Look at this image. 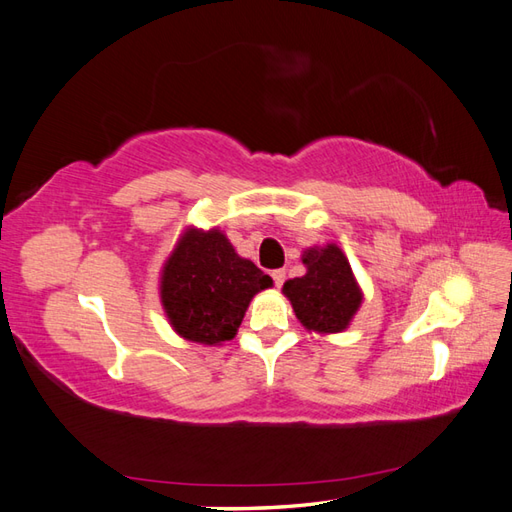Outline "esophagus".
I'll return each instance as SVG.
<instances>
[{"mask_svg":"<svg viewBox=\"0 0 512 512\" xmlns=\"http://www.w3.org/2000/svg\"><path fill=\"white\" fill-rule=\"evenodd\" d=\"M271 278H273V282H276V286L280 289V286L284 284V280H286V271L284 269H276L271 273Z\"/></svg>","mask_w":512,"mask_h":512,"instance_id":"obj_1","label":"esophagus"}]
</instances>
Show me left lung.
Returning a JSON list of instances; mask_svg holds the SVG:
<instances>
[{"label":"left lung","mask_w":512,"mask_h":512,"mask_svg":"<svg viewBox=\"0 0 512 512\" xmlns=\"http://www.w3.org/2000/svg\"><path fill=\"white\" fill-rule=\"evenodd\" d=\"M302 263L306 276L286 280L282 286L295 317L310 332H343L363 304V291L354 278L350 260L341 247L328 243L306 249Z\"/></svg>","instance_id":"1"}]
</instances>
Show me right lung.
Returning <instances> with one entry per match:
<instances>
[{
  "mask_svg": "<svg viewBox=\"0 0 512 512\" xmlns=\"http://www.w3.org/2000/svg\"><path fill=\"white\" fill-rule=\"evenodd\" d=\"M271 284L221 230L186 228L162 267L160 302L182 339L219 345L234 339L252 297Z\"/></svg>",
  "mask_w": 512,
  "mask_h": 512,
  "instance_id": "1",
  "label": "right lung"
}]
</instances>
